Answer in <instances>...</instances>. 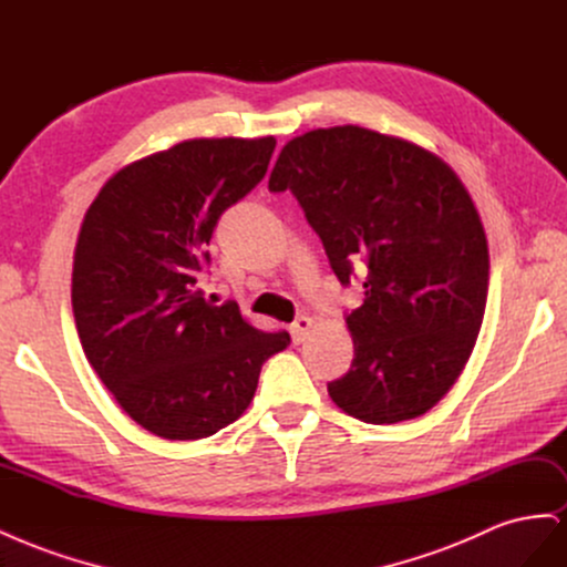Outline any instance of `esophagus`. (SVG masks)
<instances>
[{
  "mask_svg": "<svg viewBox=\"0 0 567 567\" xmlns=\"http://www.w3.org/2000/svg\"><path fill=\"white\" fill-rule=\"evenodd\" d=\"M310 327H313V320H310L308 316H301V318H297L295 322L289 324V334H291V341H295V343H301V341H306V337H308V332H310Z\"/></svg>",
  "mask_w": 567,
  "mask_h": 567,
  "instance_id": "34e87169",
  "label": "esophagus"
}]
</instances>
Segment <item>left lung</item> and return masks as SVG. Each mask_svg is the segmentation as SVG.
<instances>
[{
  "instance_id": "obj_1",
  "label": "left lung",
  "mask_w": 567,
  "mask_h": 567,
  "mask_svg": "<svg viewBox=\"0 0 567 567\" xmlns=\"http://www.w3.org/2000/svg\"><path fill=\"white\" fill-rule=\"evenodd\" d=\"M289 190L343 287L351 370L327 383L364 424L429 412L462 374L481 332L489 254L481 216L447 164L403 138L332 126L289 141L268 181Z\"/></svg>"
}]
</instances>
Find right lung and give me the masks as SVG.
Returning <instances> with one entry per match:
<instances>
[{
  "label": "right lung",
  "instance_id": "obj_1",
  "mask_svg": "<svg viewBox=\"0 0 567 567\" xmlns=\"http://www.w3.org/2000/svg\"><path fill=\"white\" fill-rule=\"evenodd\" d=\"M276 138H195L117 172L91 203L72 266L84 355L136 424L167 441L240 416L289 334L261 332L199 276L218 218L261 184Z\"/></svg>",
  "mask_w": 567,
  "mask_h": 567
}]
</instances>
